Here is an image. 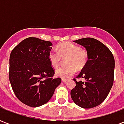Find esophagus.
Returning <instances> with one entry per match:
<instances>
[{"label": "esophagus", "instance_id": "34e87169", "mask_svg": "<svg viewBox=\"0 0 124 124\" xmlns=\"http://www.w3.org/2000/svg\"><path fill=\"white\" fill-rule=\"evenodd\" d=\"M62 81L63 82H66L68 81V79H62Z\"/></svg>", "mask_w": 124, "mask_h": 124}]
</instances>
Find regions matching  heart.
Segmentation results:
<instances>
[{
    "mask_svg": "<svg viewBox=\"0 0 124 124\" xmlns=\"http://www.w3.org/2000/svg\"><path fill=\"white\" fill-rule=\"evenodd\" d=\"M58 53L54 50L49 52V62L53 68H56L60 64L61 58H67L66 64L68 66L58 68L56 70V75L58 77L66 79L72 76L75 73V69L82 70L86 66L88 60L87 52L82 50L77 45L69 42L58 44L56 47Z\"/></svg>",
    "mask_w": 124,
    "mask_h": 124,
    "instance_id": "obj_1",
    "label": "heart"
}]
</instances>
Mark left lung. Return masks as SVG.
I'll return each instance as SVG.
<instances>
[{"label":"left lung","instance_id":"left-lung-1","mask_svg":"<svg viewBox=\"0 0 124 124\" xmlns=\"http://www.w3.org/2000/svg\"><path fill=\"white\" fill-rule=\"evenodd\" d=\"M84 46L88 54L87 64L74 80V88L70 95L74 102L82 108H92L106 98L114 83L115 60L109 48L96 39L81 38L74 41Z\"/></svg>","mask_w":124,"mask_h":124}]
</instances>
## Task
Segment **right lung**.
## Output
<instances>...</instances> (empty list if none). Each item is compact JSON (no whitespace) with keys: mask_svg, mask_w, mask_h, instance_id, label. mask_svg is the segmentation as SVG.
Segmentation results:
<instances>
[{"mask_svg":"<svg viewBox=\"0 0 124 124\" xmlns=\"http://www.w3.org/2000/svg\"><path fill=\"white\" fill-rule=\"evenodd\" d=\"M51 42L29 37L15 46L10 55L9 80L13 92L23 104L38 107L47 103L61 78H53L49 62Z\"/></svg>","mask_w":124,"mask_h":124,"instance_id":"add662e5","label":"right lung"}]
</instances>
